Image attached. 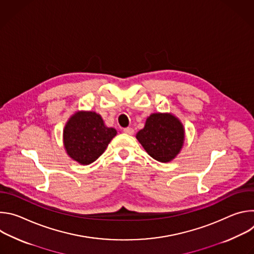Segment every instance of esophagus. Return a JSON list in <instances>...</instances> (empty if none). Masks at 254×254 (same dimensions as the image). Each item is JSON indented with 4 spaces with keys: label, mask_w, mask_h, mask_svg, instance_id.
Masks as SVG:
<instances>
[{
    "label": "esophagus",
    "mask_w": 254,
    "mask_h": 254,
    "mask_svg": "<svg viewBox=\"0 0 254 254\" xmlns=\"http://www.w3.org/2000/svg\"><path fill=\"white\" fill-rule=\"evenodd\" d=\"M124 132H125V133H127V134L131 135V134H133L134 130H133L131 127H126V128H124Z\"/></svg>",
    "instance_id": "1"
}]
</instances>
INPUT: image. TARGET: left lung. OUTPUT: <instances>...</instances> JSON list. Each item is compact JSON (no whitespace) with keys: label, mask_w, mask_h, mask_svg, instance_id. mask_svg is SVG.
I'll use <instances>...</instances> for the list:
<instances>
[{"label":"left lung","mask_w":254,"mask_h":254,"mask_svg":"<svg viewBox=\"0 0 254 254\" xmlns=\"http://www.w3.org/2000/svg\"><path fill=\"white\" fill-rule=\"evenodd\" d=\"M142 148L155 160L168 163L183 147L185 130L182 123L171 114H152L144 127L136 133Z\"/></svg>","instance_id":"obj_1"}]
</instances>
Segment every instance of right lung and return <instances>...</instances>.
I'll return each mask as SVG.
<instances>
[{
  "instance_id": "obj_1",
  "label": "right lung",
  "mask_w": 254,
  "mask_h": 254,
  "mask_svg": "<svg viewBox=\"0 0 254 254\" xmlns=\"http://www.w3.org/2000/svg\"><path fill=\"white\" fill-rule=\"evenodd\" d=\"M117 135L114 127H107L100 115L94 112H77L63 129V142L67 155L81 165L96 161L108 143Z\"/></svg>"
}]
</instances>
